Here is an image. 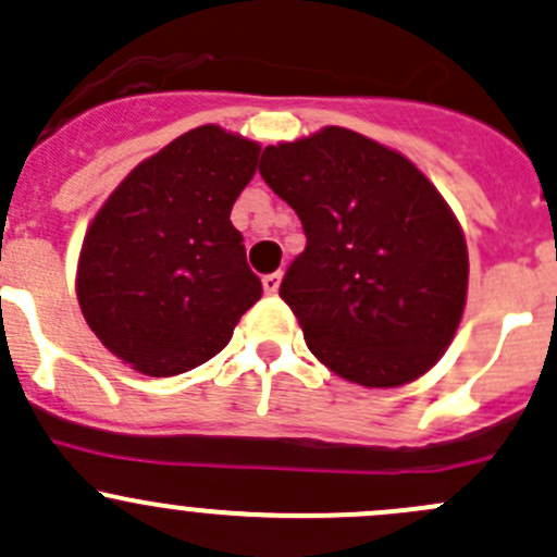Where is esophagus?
Instances as JSON below:
<instances>
[{"label": "esophagus", "mask_w": 557, "mask_h": 557, "mask_svg": "<svg viewBox=\"0 0 557 557\" xmlns=\"http://www.w3.org/2000/svg\"><path fill=\"white\" fill-rule=\"evenodd\" d=\"M280 280H283V277H280V272H274V274H267V277L261 280V285H263V294H267V296H274V294H277V288H280Z\"/></svg>", "instance_id": "obj_1"}]
</instances>
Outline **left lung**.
Masks as SVG:
<instances>
[{"mask_svg": "<svg viewBox=\"0 0 557 557\" xmlns=\"http://www.w3.org/2000/svg\"><path fill=\"white\" fill-rule=\"evenodd\" d=\"M258 172L305 228L280 296L312 356L367 387L429 372L458 331L469 285L463 232L431 180L342 126L269 145Z\"/></svg>", "mask_w": 557, "mask_h": 557, "instance_id": "left-lung-1", "label": "left lung"}]
</instances>
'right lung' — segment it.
Segmentation results:
<instances>
[{
    "mask_svg": "<svg viewBox=\"0 0 557 557\" xmlns=\"http://www.w3.org/2000/svg\"><path fill=\"white\" fill-rule=\"evenodd\" d=\"M261 145L190 128L134 166L88 226L77 301L112 356L148 377L183 374L228 345L261 299L228 215Z\"/></svg>",
    "mask_w": 557,
    "mask_h": 557,
    "instance_id": "1",
    "label": "right lung"
}]
</instances>
